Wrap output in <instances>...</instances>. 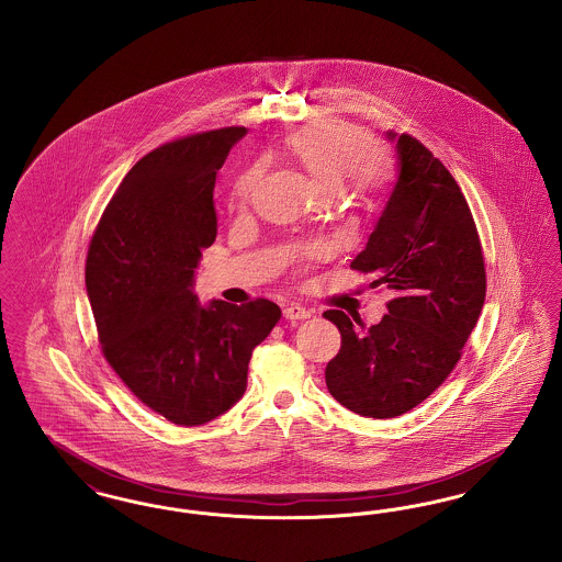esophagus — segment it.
Segmentation results:
<instances>
[{"label":"esophagus","instance_id":"1","mask_svg":"<svg viewBox=\"0 0 562 562\" xmlns=\"http://www.w3.org/2000/svg\"><path fill=\"white\" fill-rule=\"evenodd\" d=\"M310 316H312V312L305 310L303 305L291 303V305L284 307V318H286V321H305V318H310Z\"/></svg>","mask_w":562,"mask_h":562}]
</instances>
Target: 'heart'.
Wrapping results in <instances>:
<instances>
[{
    "instance_id": "b5f03b06",
    "label": "heart",
    "mask_w": 562,
    "mask_h": 562,
    "mask_svg": "<svg viewBox=\"0 0 562 562\" xmlns=\"http://www.w3.org/2000/svg\"><path fill=\"white\" fill-rule=\"evenodd\" d=\"M369 138L362 128L341 122L322 120L289 136L286 151L310 179L326 193L337 189L353 198L369 200L385 188L390 179V166L376 151H367ZM263 172L261 161L248 164L234 186L238 202L250 198Z\"/></svg>"
}]
</instances>
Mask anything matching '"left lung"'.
I'll return each mask as SVG.
<instances>
[{"mask_svg":"<svg viewBox=\"0 0 562 562\" xmlns=\"http://www.w3.org/2000/svg\"><path fill=\"white\" fill-rule=\"evenodd\" d=\"M385 136L396 143L398 181L351 269L374 273L371 286L396 296L371 328L358 329L341 310L324 312L341 333L326 387L374 419L398 417L442 385L486 293L481 238L451 172L411 134Z\"/></svg>","mask_w":562,"mask_h":562,"instance_id":"1","label":"left lung"}]
</instances>
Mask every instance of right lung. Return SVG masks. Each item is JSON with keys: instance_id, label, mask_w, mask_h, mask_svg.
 <instances>
[{"instance_id": "add662e5", "label": "right lung", "mask_w": 562, "mask_h": 562, "mask_svg": "<svg viewBox=\"0 0 562 562\" xmlns=\"http://www.w3.org/2000/svg\"><path fill=\"white\" fill-rule=\"evenodd\" d=\"M244 126L191 134L134 164L90 240L86 291L103 356L128 390L177 426H202L246 392L282 312L268 299L209 305L193 293L216 238V172Z\"/></svg>"}]
</instances>
